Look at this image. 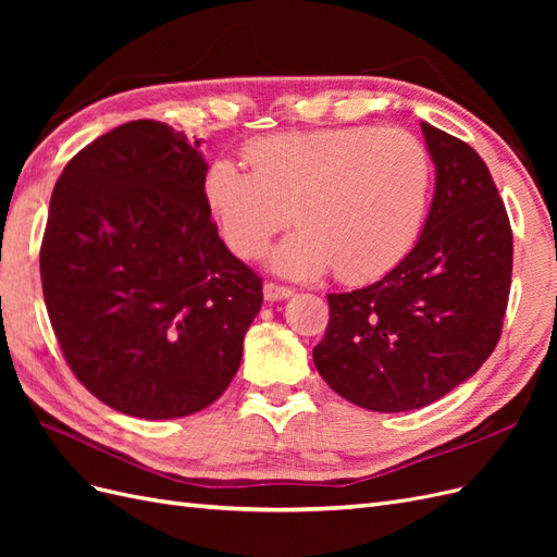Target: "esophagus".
I'll return each mask as SVG.
<instances>
[{
	"mask_svg": "<svg viewBox=\"0 0 557 557\" xmlns=\"http://www.w3.org/2000/svg\"><path fill=\"white\" fill-rule=\"evenodd\" d=\"M264 299L267 301H278V299H288V297H293L295 295V290L293 288H288V285H278V283H264Z\"/></svg>",
	"mask_w": 557,
	"mask_h": 557,
	"instance_id": "obj_1",
	"label": "esophagus"
}]
</instances>
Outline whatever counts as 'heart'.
<instances>
[{
    "label": "heart",
    "instance_id": "b5f03b06",
    "mask_svg": "<svg viewBox=\"0 0 557 557\" xmlns=\"http://www.w3.org/2000/svg\"><path fill=\"white\" fill-rule=\"evenodd\" d=\"M250 172L227 158L205 178V197L225 244L258 258L295 218L299 230L272 256L299 278L334 267L362 283L404 260L423 225L432 166L428 148L401 127H320L252 139Z\"/></svg>",
    "mask_w": 557,
    "mask_h": 557
}]
</instances>
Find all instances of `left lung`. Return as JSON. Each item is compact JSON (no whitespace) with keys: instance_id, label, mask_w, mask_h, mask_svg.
<instances>
[{"instance_id":"obj_1","label":"left lung","mask_w":557,"mask_h":557,"mask_svg":"<svg viewBox=\"0 0 557 557\" xmlns=\"http://www.w3.org/2000/svg\"><path fill=\"white\" fill-rule=\"evenodd\" d=\"M436 166L428 223L413 250L367 288L327 295L313 348L318 374L369 411L428 407L495 350L511 290L513 234L474 148L420 123Z\"/></svg>"}]
</instances>
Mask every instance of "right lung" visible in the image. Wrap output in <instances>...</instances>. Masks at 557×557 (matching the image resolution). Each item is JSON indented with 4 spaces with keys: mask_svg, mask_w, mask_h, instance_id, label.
I'll list each match as a JSON object with an SVG mask.
<instances>
[{
    "mask_svg": "<svg viewBox=\"0 0 557 557\" xmlns=\"http://www.w3.org/2000/svg\"><path fill=\"white\" fill-rule=\"evenodd\" d=\"M199 141L132 121L66 162L39 252L74 376L150 420L207 409L237 374L262 278L218 237Z\"/></svg>",
    "mask_w": 557,
    "mask_h": 557,
    "instance_id": "1",
    "label": "right lung"
}]
</instances>
